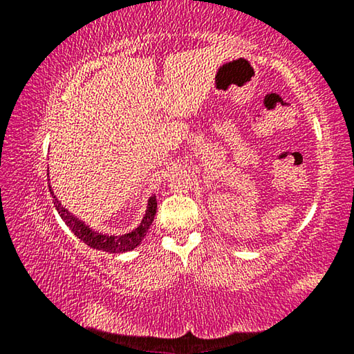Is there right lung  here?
<instances>
[{"instance_id": "add662e5", "label": "right lung", "mask_w": 354, "mask_h": 354, "mask_svg": "<svg viewBox=\"0 0 354 354\" xmlns=\"http://www.w3.org/2000/svg\"><path fill=\"white\" fill-rule=\"evenodd\" d=\"M50 192L53 194V190L50 187ZM55 198V206L57 209L61 218L65 221L71 232L81 241L88 245V247L93 250H101V251H107V253H124V251H131L134 250L137 245H140L142 239L147 236V231L149 225L153 223L154 215H156V209H158V201H156V195L149 196L148 200V207H147V214L145 217L142 218L140 225L136 227L134 231L128 232V234H122V236H107V234H101V232L93 231L92 227H88L84 221L77 220L75 215H71L67 209H65L61 203L57 201L56 196Z\"/></svg>"}]
</instances>
